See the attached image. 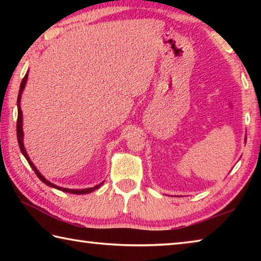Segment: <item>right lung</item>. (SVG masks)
Returning <instances> with one entry per match:
<instances>
[{
	"label": "right lung",
	"instance_id": "obj_1",
	"mask_svg": "<svg viewBox=\"0 0 261 261\" xmlns=\"http://www.w3.org/2000/svg\"><path fill=\"white\" fill-rule=\"evenodd\" d=\"M26 81H28V73L25 74L23 81H21L20 83V87H19V93H18V98H17V106H18V117H17V140H18V144H19V148L21 153H23V155L26 158V160H28L29 165L32 167V169L34 170V173L37 174V176L39 177V179H41L43 183L49 185V187H53L55 188L57 190H61V191H64V192H69V193H73V194H86V193H90L92 191H94V190H96L98 188H100V185L102 184H99L96 185V187L94 188H90V189H83V190H71V189H65V188H60L57 187V185L53 184L50 182H48V180L43 177V176L39 173L37 168L34 167V165L32 163V161L30 160V158L28 155V153H26L25 148H24V144H23V127H21V117H23V115H21V110H20V96H21V92H23L24 87H25V84H26Z\"/></svg>",
	"mask_w": 261,
	"mask_h": 261
}]
</instances>
